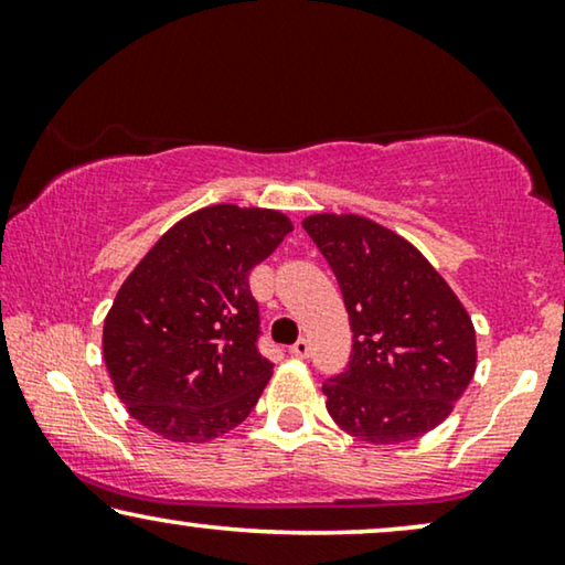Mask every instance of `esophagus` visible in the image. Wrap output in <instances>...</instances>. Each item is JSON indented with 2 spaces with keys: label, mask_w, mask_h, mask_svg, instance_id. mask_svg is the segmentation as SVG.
Segmentation results:
<instances>
[{
  "label": "esophagus",
  "mask_w": 565,
  "mask_h": 565,
  "mask_svg": "<svg viewBox=\"0 0 565 565\" xmlns=\"http://www.w3.org/2000/svg\"><path fill=\"white\" fill-rule=\"evenodd\" d=\"M290 354L298 360H306L308 354H311V342H308V339H298V342L290 347Z\"/></svg>",
  "instance_id": "1"
}]
</instances>
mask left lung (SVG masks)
I'll return each instance as SVG.
<instances>
[{
  "mask_svg": "<svg viewBox=\"0 0 565 565\" xmlns=\"http://www.w3.org/2000/svg\"><path fill=\"white\" fill-rule=\"evenodd\" d=\"M342 288L352 327L344 373L323 383L347 435L398 445L452 414L476 373V329L445 277L396 231L358 213L303 218Z\"/></svg>",
  "mask_w": 565,
  "mask_h": 565,
  "instance_id": "1",
  "label": "left lung"
}]
</instances>
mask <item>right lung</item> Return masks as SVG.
Listing matches in <instances>:
<instances>
[{"instance_id": "1", "label": "right lung", "mask_w": 565, "mask_h": 565, "mask_svg": "<svg viewBox=\"0 0 565 565\" xmlns=\"http://www.w3.org/2000/svg\"><path fill=\"white\" fill-rule=\"evenodd\" d=\"M290 231L280 211L207 205L138 262L103 329L113 388L138 424L203 445L249 416L273 377V362L257 352L249 273Z\"/></svg>"}]
</instances>
